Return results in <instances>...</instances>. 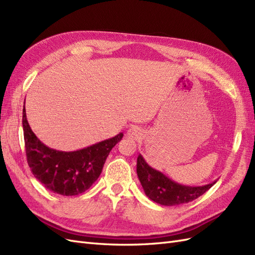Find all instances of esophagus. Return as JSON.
<instances>
[{"instance_id":"esophagus-1","label":"esophagus","mask_w":255,"mask_h":255,"mask_svg":"<svg viewBox=\"0 0 255 255\" xmlns=\"http://www.w3.org/2000/svg\"><path fill=\"white\" fill-rule=\"evenodd\" d=\"M141 135H142L141 130L138 128H130L127 132V136L128 138H132V139H138V138L141 137Z\"/></svg>"}]
</instances>
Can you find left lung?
I'll list each match as a JSON object with an SVG mask.
<instances>
[{
	"label": "left lung",
	"mask_w": 255,
	"mask_h": 255,
	"mask_svg": "<svg viewBox=\"0 0 255 255\" xmlns=\"http://www.w3.org/2000/svg\"><path fill=\"white\" fill-rule=\"evenodd\" d=\"M136 171L145 196L152 201L165 206L188 203L202 196L217 182L214 181L203 186H186L179 184L149 166L141 154L137 157Z\"/></svg>",
	"instance_id": "obj_1"
}]
</instances>
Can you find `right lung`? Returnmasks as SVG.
I'll return each mask as SVG.
<instances>
[{
    "label": "right lung",
    "instance_id": "add662e5",
    "mask_svg": "<svg viewBox=\"0 0 255 255\" xmlns=\"http://www.w3.org/2000/svg\"><path fill=\"white\" fill-rule=\"evenodd\" d=\"M22 126L30 171L45 188L61 196L86 191L98 180L110 152L123 137L120 133L86 148L66 152L49 148L38 139L28 125L24 106Z\"/></svg>",
    "mask_w": 255,
    "mask_h": 255
}]
</instances>
